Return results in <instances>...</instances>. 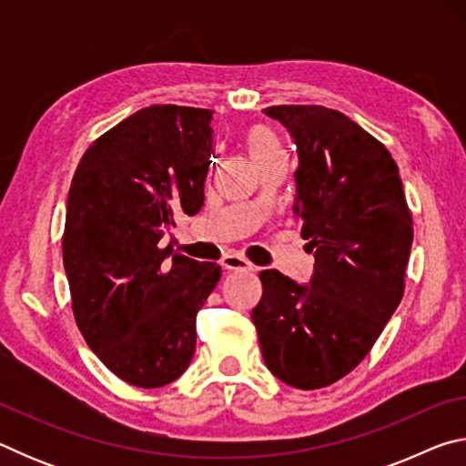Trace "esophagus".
<instances>
[{"mask_svg":"<svg viewBox=\"0 0 466 466\" xmlns=\"http://www.w3.org/2000/svg\"><path fill=\"white\" fill-rule=\"evenodd\" d=\"M222 267L226 271H252V263L238 255H226L222 258Z\"/></svg>","mask_w":466,"mask_h":466,"instance_id":"1","label":"esophagus"}]
</instances>
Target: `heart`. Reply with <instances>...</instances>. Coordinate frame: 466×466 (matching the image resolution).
<instances>
[{
  "mask_svg": "<svg viewBox=\"0 0 466 466\" xmlns=\"http://www.w3.org/2000/svg\"><path fill=\"white\" fill-rule=\"evenodd\" d=\"M247 146L252 160L257 164L281 154L278 137H275L269 129L263 127V125H257V127H250L247 131Z\"/></svg>",
  "mask_w": 466,
  "mask_h": 466,
  "instance_id": "b5f03b06",
  "label": "heart"
}]
</instances>
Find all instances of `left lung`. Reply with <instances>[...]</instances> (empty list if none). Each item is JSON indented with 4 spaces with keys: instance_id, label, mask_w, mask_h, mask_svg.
Listing matches in <instances>:
<instances>
[{
    "instance_id": "1",
    "label": "left lung",
    "mask_w": 466,
    "mask_h": 466,
    "mask_svg": "<svg viewBox=\"0 0 466 466\" xmlns=\"http://www.w3.org/2000/svg\"><path fill=\"white\" fill-rule=\"evenodd\" d=\"M265 113L296 141L294 214L314 273L298 286L278 269L261 271L252 322L271 374L314 390L350 374L397 310L413 219L397 162L356 121L319 105Z\"/></svg>"
}]
</instances>
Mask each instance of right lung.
I'll return each instance as SVG.
<instances>
[{
    "label": "right lung",
    "instance_id": "right-lung-1",
    "mask_svg": "<svg viewBox=\"0 0 466 466\" xmlns=\"http://www.w3.org/2000/svg\"><path fill=\"white\" fill-rule=\"evenodd\" d=\"M211 116L141 108L92 141L69 187L61 248L77 329L110 372L139 389L177 380L191 364L197 312L222 275L160 242L177 214L201 209Z\"/></svg>",
    "mask_w": 466,
    "mask_h": 466
}]
</instances>
